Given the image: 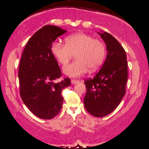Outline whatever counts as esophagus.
I'll list each match as a JSON object with an SVG mask.
<instances>
[{"label": "esophagus", "mask_w": 149, "mask_h": 149, "mask_svg": "<svg viewBox=\"0 0 149 149\" xmlns=\"http://www.w3.org/2000/svg\"><path fill=\"white\" fill-rule=\"evenodd\" d=\"M71 84H77V83H78L79 82V80H71Z\"/></svg>", "instance_id": "1"}]
</instances>
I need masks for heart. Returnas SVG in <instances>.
<instances>
[{
	"mask_svg": "<svg viewBox=\"0 0 149 149\" xmlns=\"http://www.w3.org/2000/svg\"><path fill=\"white\" fill-rule=\"evenodd\" d=\"M66 44L55 41L52 45V52L58 63L66 65L76 54V60L64 67L67 76L77 78L84 74L88 69L97 70L105 58L104 43L91 36L77 33L65 38Z\"/></svg>",
	"mask_w": 149,
	"mask_h": 149,
	"instance_id": "b5f03b06",
	"label": "heart"
}]
</instances>
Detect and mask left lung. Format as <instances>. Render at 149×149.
<instances>
[{
	"mask_svg": "<svg viewBox=\"0 0 149 149\" xmlns=\"http://www.w3.org/2000/svg\"><path fill=\"white\" fill-rule=\"evenodd\" d=\"M97 33L106 44L107 54L95 77L84 81V104L90 114L102 118L113 111L125 95L128 69L127 54L119 42L105 31Z\"/></svg>",
	"mask_w": 149,
	"mask_h": 149,
	"instance_id": "left-lung-1",
	"label": "left lung"
}]
</instances>
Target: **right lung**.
Instances as JSON below:
<instances>
[{
    "label": "right lung",
    "mask_w": 149,
    "mask_h": 149,
    "mask_svg": "<svg viewBox=\"0 0 149 149\" xmlns=\"http://www.w3.org/2000/svg\"><path fill=\"white\" fill-rule=\"evenodd\" d=\"M66 32L56 26H44L28 41L20 59V96L30 111L41 119L50 120L58 114L63 103L62 90L71 84L68 78L54 82L62 73L51 49L56 38Z\"/></svg>",
    "instance_id": "obj_1"
}]
</instances>
